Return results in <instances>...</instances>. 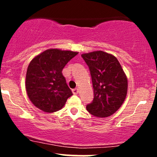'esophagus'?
I'll return each instance as SVG.
<instances>
[{"label": "esophagus", "instance_id": "34e87169", "mask_svg": "<svg viewBox=\"0 0 157 157\" xmlns=\"http://www.w3.org/2000/svg\"><path fill=\"white\" fill-rule=\"evenodd\" d=\"M72 93H74V95H77V93H79V90L77 88H76V89H74V90H72Z\"/></svg>", "mask_w": 157, "mask_h": 157}]
</instances>
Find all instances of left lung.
Masks as SVG:
<instances>
[{"mask_svg":"<svg viewBox=\"0 0 157 157\" xmlns=\"http://www.w3.org/2000/svg\"><path fill=\"white\" fill-rule=\"evenodd\" d=\"M88 65L94 98L86 109L91 115L105 118L115 113L125 99L128 79L114 55L102 51L81 55Z\"/></svg>","mask_w":157,"mask_h":157,"instance_id":"8db88e82","label":"left lung"}]
</instances>
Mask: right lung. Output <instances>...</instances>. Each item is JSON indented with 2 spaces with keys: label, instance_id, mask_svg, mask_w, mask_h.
Listing matches in <instances>:
<instances>
[{
  "label": "right lung",
  "instance_id": "right-lung-1",
  "mask_svg": "<svg viewBox=\"0 0 157 157\" xmlns=\"http://www.w3.org/2000/svg\"><path fill=\"white\" fill-rule=\"evenodd\" d=\"M77 54L72 51L51 48L32 60L26 71V90L35 106L49 113L64 107L73 93L62 70Z\"/></svg>",
  "mask_w": 157,
  "mask_h": 157
}]
</instances>
